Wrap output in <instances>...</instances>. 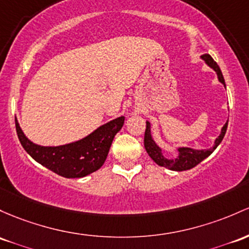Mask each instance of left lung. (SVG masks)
Segmentation results:
<instances>
[{"mask_svg":"<svg viewBox=\"0 0 249 249\" xmlns=\"http://www.w3.org/2000/svg\"><path fill=\"white\" fill-rule=\"evenodd\" d=\"M201 59L203 60V61L206 62L210 68H213V70L216 72L218 81L226 87V83H225V79H223L222 72H221L218 65L214 61V59H213L209 54H203V55L201 56ZM227 126H228V122H226V124L222 126L220 136L215 139L214 145H213V147H210V149L197 150V149H193V147H188V146H179L176 149L177 152H178V155H177L175 158H168L163 155L162 147L158 146V144L156 143L154 138H152L151 123H150L149 120H146V129H145V135H144V146H145L147 155L152 158V160H154L156 164H158L160 166H164V168L173 171L189 170V169L197 165L198 163H201L203 160H206L207 157H209V156L214 152V150L220 145V143L222 142V139L226 135Z\"/></svg>","mask_w":249,"mask_h":249,"instance_id":"left-lung-1","label":"left lung"}]
</instances>
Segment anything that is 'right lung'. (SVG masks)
<instances>
[{
  "mask_svg": "<svg viewBox=\"0 0 249 249\" xmlns=\"http://www.w3.org/2000/svg\"><path fill=\"white\" fill-rule=\"evenodd\" d=\"M124 117L107 122L86 137L59 146H42L26 137L15 119L16 132L21 145L33 160L53 173L66 178H80L102 168L114 136L124 125Z\"/></svg>",
  "mask_w": 249,
  "mask_h": 249,
  "instance_id": "1",
  "label": "right lung"
}]
</instances>
